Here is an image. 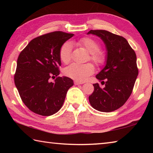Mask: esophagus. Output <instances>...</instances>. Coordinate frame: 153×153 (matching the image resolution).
I'll use <instances>...</instances> for the list:
<instances>
[{"instance_id":"34e87169","label":"esophagus","mask_w":153,"mask_h":153,"mask_svg":"<svg viewBox=\"0 0 153 153\" xmlns=\"http://www.w3.org/2000/svg\"><path fill=\"white\" fill-rule=\"evenodd\" d=\"M74 84H76V85H79V84H84V82H79V81H75L74 82Z\"/></svg>"}]
</instances>
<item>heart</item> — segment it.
Segmentation results:
<instances>
[{
	"instance_id": "b5f03b06",
	"label": "heart",
	"mask_w": 153,
	"mask_h": 153,
	"mask_svg": "<svg viewBox=\"0 0 153 153\" xmlns=\"http://www.w3.org/2000/svg\"><path fill=\"white\" fill-rule=\"evenodd\" d=\"M77 45L82 46L90 53V59L97 65H102L105 62V55L100 52V46L97 41L89 37H84L77 41ZM71 45L69 42L64 43L59 50V58L63 63H69L71 60ZM94 71V67L91 63H73L64 69L67 76L77 81H85L88 77Z\"/></svg>"
}]
</instances>
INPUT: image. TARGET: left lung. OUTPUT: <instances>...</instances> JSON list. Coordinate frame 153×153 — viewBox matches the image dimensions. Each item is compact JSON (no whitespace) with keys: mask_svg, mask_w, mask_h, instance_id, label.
Returning a JSON list of instances; mask_svg holds the SVG:
<instances>
[{"mask_svg":"<svg viewBox=\"0 0 153 153\" xmlns=\"http://www.w3.org/2000/svg\"><path fill=\"white\" fill-rule=\"evenodd\" d=\"M87 34L99 37L107 49L105 66L96 76L105 87L93 84L89 101L96 110L111 112L125 104L132 92L138 75L136 53L122 36L100 30H90Z\"/></svg>","mask_w":153,"mask_h":153,"instance_id":"left-lung-1","label":"left lung"}]
</instances>
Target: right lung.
I'll list each match as a JSON object with an SVG mask.
<instances>
[{
    "mask_svg": "<svg viewBox=\"0 0 153 153\" xmlns=\"http://www.w3.org/2000/svg\"><path fill=\"white\" fill-rule=\"evenodd\" d=\"M73 33L61 31L30 41L17 59L15 84L25 105L32 112L50 116L60 110L67 90L74 85L68 77H59V50ZM51 78L54 79L52 82Z\"/></svg>",
    "mask_w": 153,
    "mask_h": 153,
    "instance_id": "1",
    "label": "right lung"
}]
</instances>
